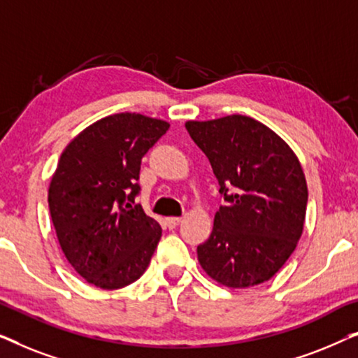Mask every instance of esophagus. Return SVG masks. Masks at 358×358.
<instances>
[{"label":"esophagus","instance_id":"obj_1","mask_svg":"<svg viewBox=\"0 0 358 358\" xmlns=\"http://www.w3.org/2000/svg\"><path fill=\"white\" fill-rule=\"evenodd\" d=\"M180 220H182L180 217H169L166 218V224H168L169 228H176L180 223Z\"/></svg>","mask_w":358,"mask_h":358}]
</instances>
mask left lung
Here are the masks:
<instances>
[{
    "label": "left lung",
    "mask_w": 358,
    "mask_h": 358,
    "mask_svg": "<svg viewBox=\"0 0 358 358\" xmlns=\"http://www.w3.org/2000/svg\"><path fill=\"white\" fill-rule=\"evenodd\" d=\"M207 155L224 205L197 248L208 277L229 288L267 282L295 251L305 224L308 187L293 150L246 115L185 122Z\"/></svg>",
    "instance_id": "obj_1"
}]
</instances>
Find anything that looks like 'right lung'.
I'll return each instance as SVG.
<instances>
[{
    "instance_id": "1",
    "label": "right lung",
    "mask_w": 358,
    "mask_h": 358,
    "mask_svg": "<svg viewBox=\"0 0 358 358\" xmlns=\"http://www.w3.org/2000/svg\"><path fill=\"white\" fill-rule=\"evenodd\" d=\"M168 129L164 120L122 112L94 122L63 150L48 208L63 254L87 283L115 290L148 267L161 227L135 197L141 158Z\"/></svg>"
}]
</instances>
